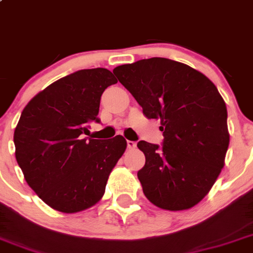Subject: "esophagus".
I'll return each mask as SVG.
<instances>
[{
	"instance_id": "34e87169",
	"label": "esophagus",
	"mask_w": 253,
	"mask_h": 253,
	"mask_svg": "<svg viewBox=\"0 0 253 253\" xmlns=\"http://www.w3.org/2000/svg\"><path fill=\"white\" fill-rule=\"evenodd\" d=\"M136 146H137L136 142L127 141V148H128V149H134V148H136Z\"/></svg>"
}]
</instances>
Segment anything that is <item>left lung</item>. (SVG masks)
I'll list each match as a JSON object with an SVG mask.
<instances>
[{
  "label": "left lung",
  "mask_w": 253,
  "mask_h": 253,
  "mask_svg": "<svg viewBox=\"0 0 253 253\" xmlns=\"http://www.w3.org/2000/svg\"><path fill=\"white\" fill-rule=\"evenodd\" d=\"M114 74L143 110L161 121L163 146L139 141L146 164L137 176L147 199L169 211L202 202L224 168L227 110L214 83L194 68L166 58L115 68Z\"/></svg>",
  "instance_id": "1"
}]
</instances>
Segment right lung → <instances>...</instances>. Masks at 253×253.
<instances>
[{
	"mask_svg": "<svg viewBox=\"0 0 253 253\" xmlns=\"http://www.w3.org/2000/svg\"><path fill=\"white\" fill-rule=\"evenodd\" d=\"M105 68L84 69L56 80L36 95L14 129L16 159L28 185L56 211L75 214L94 207L125 153L126 139L84 138L99 122L100 99L116 84Z\"/></svg>",
	"mask_w": 253,
	"mask_h": 253,
	"instance_id": "right-lung-1",
	"label": "right lung"
}]
</instances>
